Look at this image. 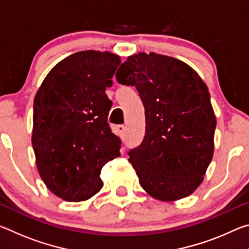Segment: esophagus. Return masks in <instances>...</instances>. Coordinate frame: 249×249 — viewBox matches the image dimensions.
<instances>
[{"instance_id":"esophagus-1","label":"esophagus","mask_w":249,"mask_h":249,"mask_svg":"<svg viewBox=\"0 0 249 249\" xmlns=\"http://www.w3.org/2000/svg\"><path fill=\"white\" fill-rule=\"evenodd\" d=\"M117 129H119V133H120V136L122 140H123L124 135H125V130H126V127L124 125H119V127H117Z\"/></svg>"}]
</instances>
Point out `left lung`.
<instances>
[{
	"mask_svg": "<svg viewBox=\"0 0 249 249\" xmlns=\"http://www.w3.org/2000/svg\"><path fill=\"white\" fill-rule=\"evenodd\" d=\"M116 79L135 86L145 107V138L128 153L142 188L162 202L192 195L214 154L216 119L206 84L185 62L156 53L129 56Z\"/></svg>",
	"mask_w": 249,
	"mask_h": 249,
	"instance_id": "8db88e82",
	"label": "left lung"
}]
</instances>
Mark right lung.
I'll return each mask as SVG.
<instances>
[{
    "label": "right lung",
    "instance_id": "right-lung-1",
    "mask_svg": "<svg viewBox=\"0 0 249 249\" xmlns=\"http://www.w3.org/2000/svg\"><path fill=\"white\" fill-rule=\"evenodd\" d=\"M120 64L119 54L109 52L75 53L58 62L37 90L32 133L37 170L62 200L96 195L103 166L120 156L121 140L107 123L112 101L105 93Z\"/></svg>",
    "mask_w": 249,
    "mask_h": 249
}]
</instances>
